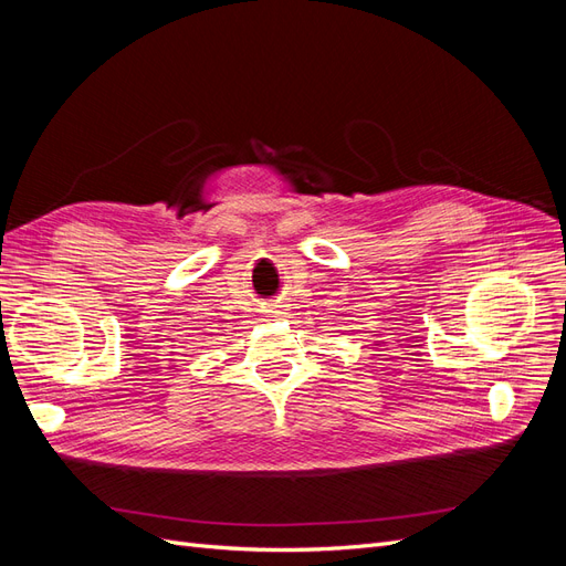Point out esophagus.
<instances>
[{"mask_svg": "<svg viewBox=\"0 0 566 566\" xmlns=\"http://www.w3.org/2000/svg\"><path fill=\"white\" fill-rule=\"evenodd\" d=\"M266 316H271V318H279L281 314H285L283 310H281V304H276V302H271V304H266Z\"/></svg>", "mask_w": 566, "mask_h": 566, "instance_id": "esophagus-1", "label": "esophagus"}]
</instances>
